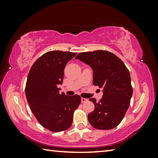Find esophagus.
Listing matches in <instances>:
<instances>
[{"label": "esophagus", "instance_id": "obj_1", "mask_svg": "<svg viewBox=\"0 0 158 158\" xmlns=\"http://www.w3.org/2000/svg\"><path fill=\"white\" fill-rule=\"evenodd\" d=\"M87 101H88V99H85V98H81V102H82V103L86 102Z\"/></svg>", "mask_w": 158, "mask_h": 158}]
</instances>
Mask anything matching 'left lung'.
Wrapping results in <instances>:
<instances>
[{"label": "left lung", "instance_id": "obj_1", "mask_svg": "<svg viewBox=\"0 0 158 158\" xmlns=\"http://www.w3.org/2000/svg\"><path fill=\"white\" fill-rule=\"evenodd\" d=\"M91 67L93 84L103 89L101 100L90 98L94 111L88 116L95 129L111 130L123 119L132 95L130 72L116 55L105 50L79 53L75 57Z\"/></svg>", "mask_w": 158, "mask_h": 158}]
</instances>
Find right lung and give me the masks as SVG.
<instances>
[{
    "mask_svg": "<svg viewBox=\"0 0 158 158\" xmlns=\"http://www.w3.org/2000/svg\"><path fill=\"white\" fill-rule=\"evenodd\" d=\"M77 53L51 51L32 65L26 84V97L32 112L42 126L53 132L68 130L81 103L78 95L59 93L65 65Z\"/></svg>",
    "mask_w": 158,
    "mask_h": 158,
    "instance_id": "obj_1",
    "label": "right lung"
}]
</instances>
